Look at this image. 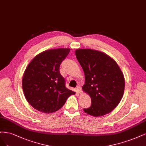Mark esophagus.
<instances>
[{"mask_svg":"<svg viewBox=\"0 0 146 146\" xmlns=\"http://www.w3.org/2000/svg\"><path fill=\"white\" fill-rule=\"evenodd\" d=\"M76 90H77L78 93H82V88H81V87L79 86H77V87H76Z\"/></svg>","mask_w":146,"mask_h":146,"instance_id":"34e87169","label":"esophagus"}]
</instances>
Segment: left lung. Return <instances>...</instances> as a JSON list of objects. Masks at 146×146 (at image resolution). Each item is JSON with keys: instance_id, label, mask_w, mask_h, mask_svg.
<instances>
[{"instance_id": "1", "label": "left lung", "mask_w": 146, "mask_h": 146, "mask_svg": "<svg viewBox=\"0 0 146 146\" xmlns=\"http://www.w3.org/2000/svg\"><path fill=\"white\" fill-rule=\"evenodd\" d=\"M75 54L85 74L82 89L92 100L91 106L84 111L93 116L109 113L118 105L124 94L125 81L120 68L101 51L78 49Z\"/></svg>"}]
</instances>
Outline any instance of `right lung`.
<instances>
[{
	"label": "right lung",
	"instance_id": "right-lung-1",
	"mask_svg": "<svg viewBox=\"0 0 146 146\" xmlns=\"http://www.w3.org/2000/svg\"><path fill=\"white\" fill-rule=\"evenodd\" d=\"M69 48L51 49L34 58L27 67L22 88L27 101L39 111L50 113L58 110L75 92L65 87L59 72L60 65L68 56Z\"/></svg>",
	"mask_w": 146,
	"mask_h": 146
}]
</instances>
